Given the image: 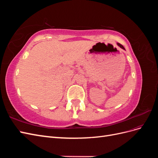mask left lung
Masks as SVG:
<instances>
[{"instance_id":"8db88e82","label":"left lung","mask_w":158,"mask_h":158,"mask_svg":"<svg viewBox=\"0 0 158 158\" xmlns=\"http://www.w3.org/2000/svg\"><path fill=\"white\" fill-rule=\"evenodd\" d=\"M117 45H118V47H120L121 49H125V48H124V47H123V45H122L121 44H118V43H117Z\"/></svg>"}]
</instances>
